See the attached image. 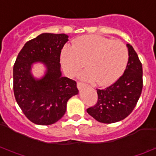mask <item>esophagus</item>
Here are the masks:
<instances>
[{
	"label": "esophagus",
	"instance_id": "obj_1",
	"mask_svg": "<svg viewBox=\"0 0 156 156\" xmlns=\"http://www.w3.org/2000/svg\"><path fill=\"white\" fill-rule=\"evenodd\" d=\"M77 85H78V88L80 90V89H82L83 88H84V87H86L87 85L85 84V83H82V82H78V83H77Z\"/></svg>",
	"mask_w": 156,
	"mask_h": 156
}]
</instances>
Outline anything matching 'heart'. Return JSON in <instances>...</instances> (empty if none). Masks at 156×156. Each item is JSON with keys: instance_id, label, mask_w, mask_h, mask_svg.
<instances>
[{"instance_id": "1", "label": "heart", "mask_w": 156, "mask_h": 156, "mask_svg": "<svg viewBox=\"0 0 156 156\" xmlns=\"http://www.w3.org/2000/svg\"><path fill=\"white\" fill-rule=\"evenodd\" d=\"M129 50L120 41L98 35H87L78 39L74 45H66L61 53L65 73L73 77L84 67L80 76L98 86L114 83L124 73L129 62Z\"/></svg>"}]
</instances>
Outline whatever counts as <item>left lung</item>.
Listing matches in <instances>:
<instances>
[{"mask_svg": "<svg viewBox=\"0 0 156 156\" xmlns=\"http://www.w3.org/2000/svg\"><path fill=\"white\" fill-rule=\"evenodd\" d=\"M129 62L124 74L105 89H97L98 101L87 109L88 114L96 120L112 124L123 120L130 115L140 97L143 88L142 64L136 51L130 44Z\"/></svg>", "mask_w": 156, "mask_h": 156, "instance_id": "1", "label": "left lung"}]
</instances>
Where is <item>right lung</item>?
Masks as SVG:
<instances>
[{
	"mask_svg": "<svg viewBox=\"0 0 156 156\" xmlns=\"http://www.w3.org/2000/svg\"><path fill=\"white\" fill-rule=\"evenodd\" d=\"M68 36L41 33L28 41L19 52L13 67V90L16 103L32 123L52 124L66 113L68 99L78 94L77 83L63 77L60 54ZM44 66V74L36 78L32 68Z\"/></svg>",
	"mask_w": 156,
	"mask_h": 156,
	"instance_id": "add662e5",
	"label": "right lung"
}]
</instances>
